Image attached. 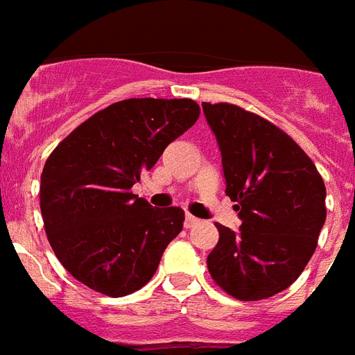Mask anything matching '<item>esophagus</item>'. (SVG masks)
Wrapping results in <instances>:
<instances>
[{"instance_id":"esophagus-1","label":"esophagus","mask_w":355,"mask_h":355,"mask_svg":"<svg viewBox=\"0 0 355 355\" xmlns=\"http://www.w3.org/2000/svg\"><path fill=\"white\" fill-rule=\"evenodd\" d=\"M200 222V220L198 218H195V216H193V214H186V220H184V227L186 229H191V227H195L196 223Z\"/></svg>"}]
</instances>
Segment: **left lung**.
<instances>
[{
  "mask_svg": "<svg viewBox=\"0 0 355 355\" xmlns=\"http://www.w3.org/2000/svg\"><path fill=\"white\" fill-rule=\"evenodd\" d=\"M222 153L225 195L240 231L216 223L207 269L218 287L258 302L294 284L318 245L327 209L314 162L267 119L234 104L202 103Z\"/></svg>",
  "mask_w": 355,
  "mask_h": 355,
  "instance_id": "1",
  "label": "left lung"
}]
</instances>
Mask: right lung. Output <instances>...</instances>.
I'll return each mask as SVG.
<instances>
[{
    "mask_svg": "<svg viewBox=\"0 0 355 355\" xmlns=\"http://www.w3.org/2000/svg\"><path fill=\"white\" fill-rule=\"evenodd\" d=\"M198 115L191 99H126L52 151L41 173L44 229L62 267L86 287L121 297L151 279L184 211L153 207L130 189Z\"/></svg>",
    "mask_w": 355,
    "mask_h": 355,
    "instance_id": "obj_1",
    "label": "right lung"
}]
</instances>
